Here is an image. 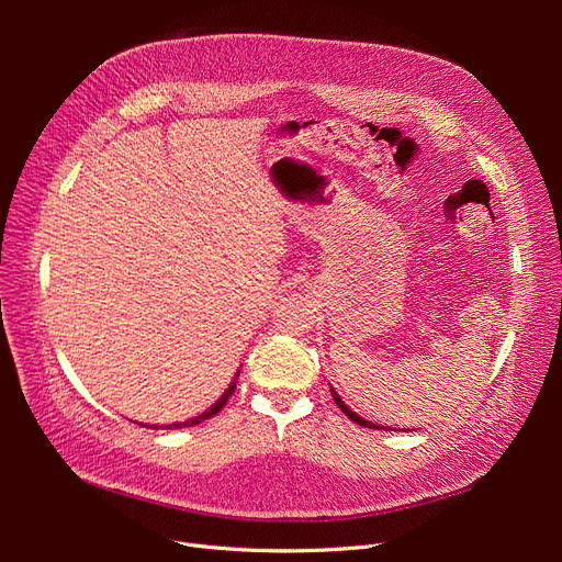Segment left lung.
<instances>
[{
    "label": "left lung",
    "instance_id": "8db88e82",
    "mask_svg": "<svg viewBox=\"0 0 562 562\" xmlns=\"http://www.w3.org/2000/svg\"><path fill=\"white\" fill-rule=\"evenodd\" d=\"M330 394H333V398H335V403H337V407H339V411H342L351 422H356V424H361V427H368V429H382V427H378V424H372V422H368V419H363V417H359V415H356L353 411H349V407L345 405V401L342 398H339V394H337V391L330 386ZM389 429V427H386Z\"/></svg>",
    "mask_w": 562,
    "mask_h": 562
}]
</instances>
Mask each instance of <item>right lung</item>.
Returning a JSON list of instances; mask_svg holds the SVG:
<instances>
[{
	"instance_id": "obj_1",
	"label": "right lung",
	"mask_w": 562,
	"mask_h": 562,
	"mask_svg": "<svg viewBox=\"0 0 562 562\" xmlns=\"http://www.w3.org/2000/svg\"><path fill=\"white\" fill-rule=\"evenodd\" d=\"M239 372L241 370H236V375H234V380H232V384L225 389V394L223 396H220L211 407H209V411L206 413H201V415H196V417H192V419H187V422H182V424H168V429H180V427H194V424H199V422H203V419H209V417H213V415H217L220 411H223V407H225V403L229 401V396L234 394V389H236V378H239ZM157 429V427H155Z\"/></svg>"
}]
</instances>
